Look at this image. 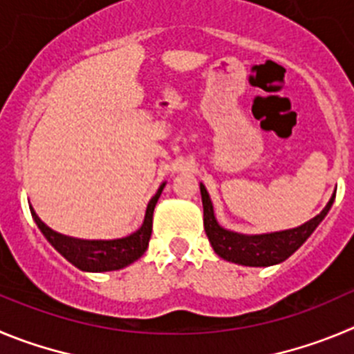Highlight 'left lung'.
<instances>
[{
  "label": "left lung",
  "mask_w": 354,
  "mask_h": 354,
  "mask_svg": "<svg viewBox=\"0 0 354 354\" xmlns=\"http://www.w3.org/2000/svg\"><path fill=\"white\" fill-rule=\"evenodd\" d=\"M199 187L203 212H205V231L213 250L222 259L241 266H273L288 259L316 231L335 201V192H333L321 213L298 227L263 232V234H243V232L229 231L218 224L208 190L203 183H199Z\"/></svg>",
  "instance_id": "1"
}]
</instances>
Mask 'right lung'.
Returning a JSON list of instances; mask_svg holds the SVG:
<instances>
[{
    "instance_id": "1",
    "label": "right lung",
    "mask_w": 354,
    "mask_h": 354,
    "mask_svg": "<svg viewBox=\"0 0 354 354\" xmlns=\"http://www.w3.org/2000/svg\"><path fill=\"white\" fill-rule=\"evenodd\" d=\"M165 187V181L158 187L155 196L149 199L146 206L145 221L138 231L123 238H114V240H82V238L66 236L62 232L54 231L49 225L44 224L42 218L37 215L33 206L30 205L31 216L35 224L42 231L46 240L53 245L68 263H72L75 268L82 272H114L122 270L133 261H138L148 248V241L151 238V225H153V209L157 205L158 197Z\"/></svg>"
}]
</instances>
